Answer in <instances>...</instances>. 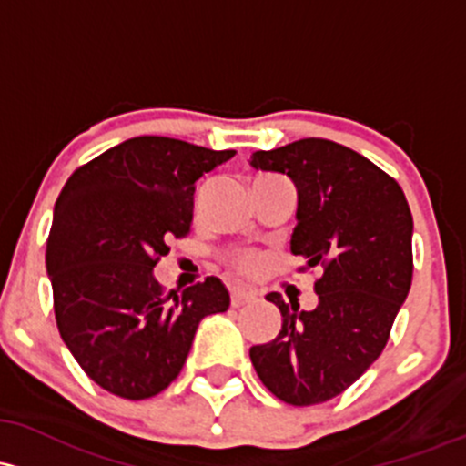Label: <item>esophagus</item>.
I'll list each match as a JSON object with an SVG mask.
<instances>
[{
	"mask_svg": "<svg viewBox=\"0 0 466 466\" xmlns=\"http://www.w3.org/2000/svg\"><path fill=\"white\" fill-rule=\"evenodd\" d=\"M254 300H257V291L232 289V308H243V305L254 303Z\"/></svg>",
	"mask_w": 466,
	"mask_h": 466,
	"instance_id": "34e87169",
	"label": "esophagus"
}]
</instances>
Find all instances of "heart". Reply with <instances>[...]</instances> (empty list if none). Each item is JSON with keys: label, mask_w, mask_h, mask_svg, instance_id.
<instances>
[{"label": "heart", "mask_w": 466, "mask_h": 466, "mask_svg": "<svg viewBox=\"0 0 466 466\" xmlns=\"http://www.w3.org/2000/svg\"><path fill=\"white\" fill-rule=\"evenodd\" d=\"M241 265H243V268H249V265H252V260H249V258H243V260H241Z\"/></svg>", "instance_id": "b5f03b06"}]
</instances>
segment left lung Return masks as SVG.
Masks as SVG:
<instances>
[{
  "label": "left lung",
  "instance_id": "obj_1",
  "mask_svg": "<svg viewBox=\"0 0 466 466\" xmlns=\"http://www.w3.org/2000/svg\"><path fill=\"white\" fill-rule=\"evenodd\" d=\"M254 170L288 175L299 194L289 249L323 268L319 305L268 294L283 316L274 340L249 358L263 385L288 405L339 396L385 350L411 288V209L396 181L340 143L300 139L249 158Z\"/></svg>",
  "mask_w": 466,
  "mask_h": 466
}]
</instances>
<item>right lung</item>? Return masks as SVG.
<instances>
[{
    "label": "right lung",
    "instance_id": "right-lung-1",
    "mask_svg": "<svg viewBox=\"0 0 466 466\" xmlns=\"http://www.w3.org/2000/svg\"><path fill=\"white\" fill-rule=\"evenodd\" d=\"M237 152L135 137L81 166L53 212L46 272L59 334L81 370L127 400L178 376L197 327L229 308L217 276L163 294L155 265L190 232L198 178Z\"/></svg>",
    "mask_w": 466,
    "mask_h": 466
}]
</instances>
